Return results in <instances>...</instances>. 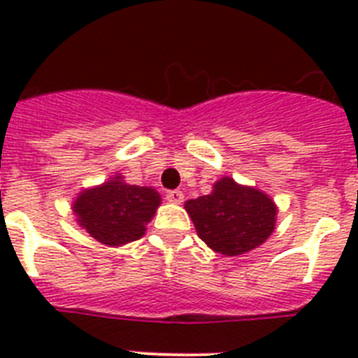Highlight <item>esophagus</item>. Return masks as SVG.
<instances>
[{
	"label": "esophagus",
	"mask_w": 358,
	"mask_h": 358,
	"mask_svg": "<svg viewBox=\"0 0 358 358\" xmlns=\"http://www.w3.org/2000/svg\"><path fill=\"white\" fill-rule=\"evenodd\" d=\"M169 202H174V204H180V202L184 201V193L180 189H171L167 191V195H165Z\"/></svg>",
	"instance_id": "obj_1"
}]
</instances>
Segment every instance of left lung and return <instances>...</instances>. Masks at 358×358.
<instances>
[{"label": "left lung", "mask_w": 358, "mask_h": 358, "mask_svg": "<svg viewBox=\"0 0 358 358\" xmlns=\"http://www.w3.org/2000/svg\"><path fill=\"white\" fill-rule=\"evenodd\" d=\"M196 232L208 247L227 256L249 252L275 229L277 208L262 191L219 180L210 195L185 202Z\"/></svg>", "instance_id": "left-lung-1"}]
</instances>
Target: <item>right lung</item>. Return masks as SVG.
<instances>
[{
	"label": "right lung",
	"mask_w": 358,
	"mask_h": 358,
	"mask_svg": "<svg viewBox=\"0 0 358 358\" xmlns=\"http://www.w3.org/2000/svg\"><path fill=\"white\" fill-rule=\"evenodd\" d=\"M159 202L156 189L124 184L120 176H115L108 184L83 191L74 202V212L94 239L106 245H124L145 234V224Z\"/></svg>",
	"instance_id": "add662e5"
}]
</instances>
